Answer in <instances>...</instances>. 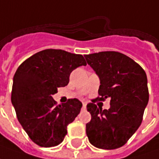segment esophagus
Instances as JSON below:
<instances>
[{"label": "esophagus", "mask_w": 159, "mask_h": 159, "mask_svg": "<svg viewBox=\"0 0 159 159\" xmlns=\"http://www.w3.org/2000/svg\"><path fill=\"white\" fill-rule=\"evenodd\" d=\"M86 105H87V104H86V102H83V108H86Z\"/></svg>", "instance_id": "1"}]
</instances>
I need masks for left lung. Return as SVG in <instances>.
I'll list each match as a JSON object with an SVG mask.
<instances>
[{
	"instance_id": "left-lung-1",
	"label": "left lung",
	"mask_w": 159,
	"mask_h": 159,
	"mask_svg": "<svg viewBox=\"0 0 159 159\" xmlns=\"http://www.w3.org/2000/svg\"><path fill=\"white\" fill-rule=\"evenodd\" d=\"M88 64L100 79V100L110 98V108L89 103L91 120L86 134L91 145L114 150L121 147L139 127L149 101L147 77L139 64L117 52L85 55Z\"/></svg>"
}]
</instances>
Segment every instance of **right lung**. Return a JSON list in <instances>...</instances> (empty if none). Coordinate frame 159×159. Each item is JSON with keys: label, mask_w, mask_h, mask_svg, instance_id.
Segmentation results:
<instances>
[{"label": "right lung", "mask_w": 159, "mask_h": 159, "mask_svg": "<svg viewBox=\"0 0 159 159\" xmlns=\"http://www.w3.org/2000/svg\"><path fill=\"white\" fill-rule=\"evenodd\" d=\"M83 55L46 49L35 53L17 69L11 101L19 122L35 144L42 147L59 145L83 106L78 99L57 105L52 95L69 83L75 69L86 65Z\"/></svg>", "instance_id": "1"}]
</instances>
